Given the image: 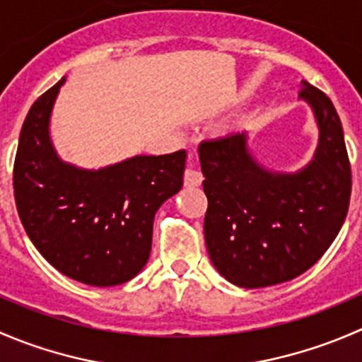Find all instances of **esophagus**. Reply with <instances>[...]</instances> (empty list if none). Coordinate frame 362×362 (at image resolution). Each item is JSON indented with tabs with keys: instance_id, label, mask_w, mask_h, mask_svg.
I'll return each instance as SVG.
<instances>
[{
	"instance_id": "esophagus-1",
	"label": "esophagus",
	"mask_w": 362,
	"mask_h": 362,
	"mask_svg": "<svg viewBox=\"0 0 362 362\" xmlns=\"http://www.w3.org/2000/svg\"><path fill=\"white\" fill-rule=\"evenodd\" d=\"M202 182H203L202 171H198L194 166H192V164H189L187 170H185V173H184L185 187H198V185H202Z\"/></svg>"
}]
</instances>
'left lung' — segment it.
Segmentation results:
<instances>
[{"instance_id":"8db88e82","label":"left lung","mask_w":362,"mask_h":362,"mask_svg":"<svg viewBox=\"0 0 362 362\" xmlns=\"http://www.w3.org/2000/svg\"><path fill=\"white\" fill-rule=\"evenodd\" d=\"M319 144L296 173L266 170L252 156L249 134L199 145L208 198L204 242L217 272L245 289L289 282L312 268L345 222L352 189L343 129L329 98L301 82Z\"/></svg>"}]
</instances>
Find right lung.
Segmentation results:
<instances>
[{"label":"right lung","instance_id":"add662e5","mask_svg":"<svg viewBox=\"0 0 362 362\" xmlns=\"http://www.w3.org/2000/svg\"><path fill=\"white\" fill-rule=\"evenodd\" d=\"M64 80L33 103L21 129L17 211L33 245L57 272L87 286H119L147 264L156 211L182 189L187 154L134 156L100 170L64 163L49 133Z\"/></svg>","mask_w":362,"mask_h":362}]
</instances>
